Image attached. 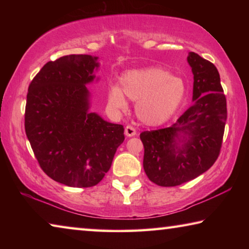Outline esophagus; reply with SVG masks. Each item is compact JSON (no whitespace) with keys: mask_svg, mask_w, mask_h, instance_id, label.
I'll use <instances>...</instances> for the list:
<instances>
[{"mask_svg":"<svg viewBox=\"0 0 249 249\" xmlns=\"http://www.w3.org/2000/svg\"><path fill=\"white\" fill-rule=\"evenodd\" d=\"M125 135L127 137H133V136H135V135H136V129H135L133 126L127 125L125 127Z\"/></svg>","mask_w":249,"mask_h":249,"instance_id":"esophagus-1","label":"esophagus"}]
</instances>
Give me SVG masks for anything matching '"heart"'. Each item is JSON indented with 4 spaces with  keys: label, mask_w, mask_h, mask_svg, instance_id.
Instances as JSON below:
<instances>
[{
    "label": "heart",
    "mask_w": 249,
    "mask_h": 249,
    "mask_svg": "<svg viewBox=\"0 0 249 249\" xmlns=\"http://www.w3.org/2000/svg\"><path fill=\"white\" fill-rule=\"evenodd\" d=\"M121 87L108 88V103L119 111L127 109V100L136 103V114L142 123L156 126L166 123L178 111L185 95L182 79L160 68L128 70L120 79Z\"/></svg>",
    "instance_id": "1"
}]
</instances>
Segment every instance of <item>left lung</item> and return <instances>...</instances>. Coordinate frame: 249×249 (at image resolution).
Here are the masks:
<instances>
[{"instance_id":"left-lung-1","label":"left lung","mask_w":249,"mask_h":249,"mask_svg":"<svg viewBox=\"0 0 249 249\" xmlns=\"http://www.w3.org/2000/svg\"><path fill=\"white\" fill-rule=\"evenodd\" d=\"M187 60L193 73V104L170 127L141 134L144 170L160 187H176L209 170L224 135L226 98L216 67L192 52Z\"/></svg>"}]
</instances>
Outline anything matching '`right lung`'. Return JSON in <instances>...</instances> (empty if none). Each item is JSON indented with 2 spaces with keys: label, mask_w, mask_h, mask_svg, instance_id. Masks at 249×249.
Masks as SVG:
<instances>
[{
  "label": "right lung",
  "mask_w": 249,
  "mask_h": 249,
  "mask_svg": "<svg viewBox=\"0 0 249 249\" xmlns=\"http://www.w3.org/2000/svg\"><path fill=\"white\" fill-rule=\"evenodd\" d=\"M99 57L69 54L49 61L28 87L25 132L41 169L68 187L98 184L124 142L123 125L90 112L87 84L99 78Z\"/></svg>",
  "instance_id": "obj_1"
}]
</instances>
